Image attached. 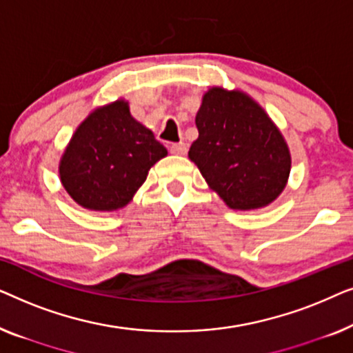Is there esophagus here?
I'll return each mask as SVG.
<instances>
[{"label": "esophagus", "mask_w": 353, "mask_h": 353, "mask_svg": "<svg viewBox=\"0 0 353 353\" xmlns=\"http://www.w3.org/2000/svg\"><path fill=\"white\" fill-rule=\"evenodd\" d=\"M186 151H188V148H186V144L185 143H173V144H170V152L172 154H186Z\"/></svg>", "instance_id": "1"}]
</instances>
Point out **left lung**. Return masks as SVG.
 <instances>
[{
	"label": "left lung",
	"mask_w": 353,
	"mask_h": 353,
	"mask_svg": "<svg viewBox=\"0 0 353 353\" xmlns=\"http://www.w3.org/2000/svg\"><path fill=\"white\" fill-rule=\"evenodd\" d=\"M188 156L231 209L268 205L286 186L291 154L260 105L241 91L212 88L196 115Z\"/></svg>",
	"instance_id": "1"
}]
</instances>
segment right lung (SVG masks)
I'll use <instances>...</instances> for the list:
<instances>
[{"label":"right lung","instance_id":"add662e5","mask_svg":"<svg viewBox=\"0 0 353 353\" xmlns=\"http://www.w3.org/2000/svg\"><path fill=\"white\" fill-rule=\"evenodd\" d=\"M167 149L117 101L86 117L61 159L59 175L72 199L90 210L127 205Z\"/></svg>","mask_w":353,"mask_h":353}]
</instances>
